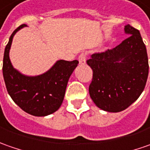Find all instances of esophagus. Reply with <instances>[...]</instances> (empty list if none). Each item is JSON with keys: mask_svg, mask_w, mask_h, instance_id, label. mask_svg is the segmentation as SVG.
I'll use <instances>...</instances> for the list:
<instances>
[{"mask_svg": "<svg viewBox=\"0 0 150 150\" xmlns=\"http://www.w3.org/2000/svg\"><path fill=\"white\" fill-rule=\"evenodd\" d=\"M79 63L80 65H85L86 63V59H85V55L84 54H80L79 56Z\"/></svg>", "mask_w": 150, "mask_h": 150, "instance_id": "esophagus-1", "label": "esophagus"}]
</instances>
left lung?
<instances>
[{"instance_id":"8db88e82","label":"left lung","mask_w":150,"mask_h":150,"mask_svg":"<svg viewBox=\"0 0 150 150\" xmlns=\"http://www.w3.org/2000/svg\"><path fill=\"white\" fill-rule=\"evenodd\" d=\"M125 33L128 37L115 48L91 54L87 60L93 70L91 98L107 112L127 109L141 95L148 79L147 50L141 35L129 24Z\"/></svg>"}]
</instances>
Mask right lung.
<instances>
[{
  "label": "right lung",
  "instance_id": "obj_1",
  "mask_svg": "<svg viewBox=\"0 0 150 150\" xmlns=\"http://www.w3.org/2000/svg\"><path fill=\"white\" fill-rule=\"evenodd\" d=\"M25 26L23 24L14 30L5 48L3 77L8 94L21 110L34 116H46L61 105L69 79L79 61L59 59L41 75L29 76L21 74L13 67L9 53L14 35Z\"/></svg>",
  "mask_w": 150,
  "mask_h": 150
}]
</instances>
